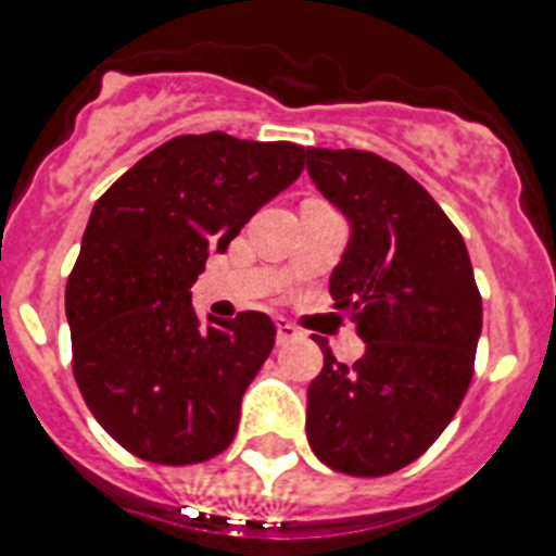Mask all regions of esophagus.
Here are the masks:
<instances>
[{
    "label": "esophagus",
    "instance_id": "esophagus-1",
    "mask_svg": "<svg viewBox=\"0 0 556 556\" xmlns=\"http://www.w3.org/2000/svg\"><path fill=\"white\" fill-rule=\"evenodd\" d=\"M302 336L296 325H291L288 318H277V344H288V341H296Z\"/></svg>",
    "mask_w": 556,
    "mask_h": 556
}]
</instances>
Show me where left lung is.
Listing matches in <instances>:
<instances>
[{
    "label": "left lung",
    "mask_w": 556,
    "mask_h": 556,
    "mask_svg": "<svg viewBox=\"0 0 556 556\" xmlns=\"http://www.w3.org/2000/svg\"><path fill=\"white\" fill-rule=\"evenodd\" d=\"M307 173L344 212L352 238L330 296L366 341L307 389V439L327 467L378 479L403 470L445 431L472 380L481 293L465 238L400 164L369 151L307 148Z\"/></svg>",
    "instance_id": "obj_1"
}]
</instances>
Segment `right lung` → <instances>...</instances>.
Segmentation results:
<instances>
[{"label":"right lung","mask_w":556,"mask_h":556,"mask_svg":"<svg viewBox=\"0 0 556 556\" xmlns=\"http://www.w3.org/2000/svg\"><path fill=\"white\" fill-rule=\"evenodd\" d=\"M302 167V144L185 134L98 198L66 279L72 371L103 431L134 456L181 467L231 445L277 327L254 311L204 325L190 288L210 251L229 249Z\"/></svg>","instance_id":"obj_1"}]
</instances>
